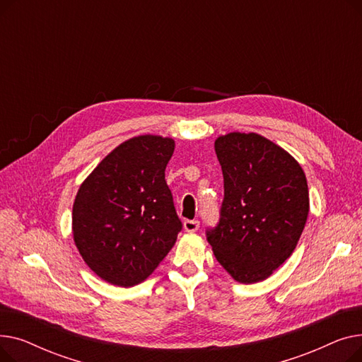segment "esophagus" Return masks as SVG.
Masks as SVG:
<instances>
[{
	"label": "esophagus",
	"mask_w": 362,
	"mask_h": 362,
	"mask_svg": "<svg viewBox=\"0 0 362 362\" xmlns=\"http://www.w3.org/2000/svg\"><path fill=\"white\" fill-rule=\"evenodd\" d=\"M198 227H199V221H198V220H185V221H183V229H185V232H187V233L197 232Z\"/></svg>",
	"instance_id": "1"
}]
</instances>
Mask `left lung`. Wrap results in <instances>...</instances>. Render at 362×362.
Here are the masks:
<instances>
[{"label":"left lung","mask_w":362,"mask_h":362,"mask_svg":"<svg viewBox=\"0 0 362 362\" xmlns=\"http://www.w3.org/2000/svg\"><path fill=\"white\" fill-rule=\"evenodd\" d=\"M214 148L224 199L220 223L206 239L236 281H262L292 255L305 227V173L286 149L254 132L220 135Z\"/></svg>","instance_id":"1"}]
</instances>
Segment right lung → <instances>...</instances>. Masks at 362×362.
<instances>
[{
	"mask_svg": "<svg viewBox=\"0 0 362 362\" xmlns=\"http://www.w3.org/2000/svg\"><path fill=\"white\" fill-rule=\"evenodd\" d=\"M173 152L171 138L133 136L103 158L76 194V248L88 267L114 286L145 281L182 230L164 175Z\"/></svg>",
	"mask_w": 362,
	"mask_h": 362,
	"instance_id": "1",
	"label": "right lung"
}]
</instances>
